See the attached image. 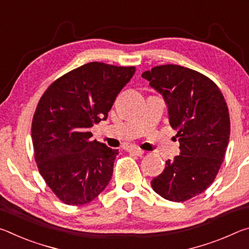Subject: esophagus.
<instances>
[{"mask_svg": "<svg viewBox=\"0 0 249 249\" xmlns=\"http://www.w3.org/2000/svg\"><path fill=\"white\" fill-rule=\"evenodd\" d=\"M127 151H128V153H130V154H135V155H137V156H142V154L145 153L144 150L141 149V148H138V147H135V146L128 147Z\"/></svg>", "mask_w": 249, "mask_h": 249, "instance_id": "esophagus-1", "label": "esophagus"}]
</instances>
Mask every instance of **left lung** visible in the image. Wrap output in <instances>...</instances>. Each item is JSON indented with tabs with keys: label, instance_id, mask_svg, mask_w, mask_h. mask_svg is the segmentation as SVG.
<instances>
[{
	"label": "left lung",
	"instance_id": "8db88e82",
	"mask_svg": "<svg viewBox=\"0 0 249 249\" xmlns=\"http://www.w3.org/2000/svg\"><path fill=\"white\" fill-rule=\"evenodd\" d=\"M142 77L162 94L180 142V155L167 160L151 188L166 200L187 201L212 184L224 160L231 133L225 99L212 80L181 66H157Z\"/></svg>",
	"mask_w": 249,
	"mask_h": 249
}]
</instances>
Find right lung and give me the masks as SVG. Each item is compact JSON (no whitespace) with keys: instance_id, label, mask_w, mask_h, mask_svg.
<instances>
[{"instance_id":"right-lung-1","label":"right lung","mask_w":249,"mask_h":249,"mask_svg":"<svg viewBox=\"0 0 249 249\" xmlns=\"http://www.w3.org/2000/svg\"><path fill=\"white\" fill-rule=\"evenodd\" d=\"M135 71V67L89 62L53 81L37 104L34 155L41 177L64 203H89L111 181L119 150L90 141V128L107 119Z\"/></svg>"}]
</instances>
